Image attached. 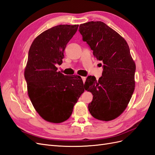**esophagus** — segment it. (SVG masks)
Here are the masks:
<instances>
[{"instance_id":"1","label":"esophagus","mask_w":155,"mask_h":155,"mask_svg":"<svg viewBox=\"0 0 155 155\" xmlns=\"http://www.w3.org/2000/svg\"><path fill=\"white\" fill-rule=\"evenodd\" d=\"M81 78H82V80H83V83H85V80H86V77H81Z\"/></svg>"}]
</instances>
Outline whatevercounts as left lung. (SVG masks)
<instances>
[{
    "label": "left lung",
    "mask_w": 155,
    "mask_h": 155,
    "mask_svg": "<svg viewBox=\"0 0 155 155\" xmlns=\"http://www.w3.org/2000/svg\"><path fill=\"white\" fill-rule=\"evenodd\" d=\"M83 41L103 63L98 80L89 76L85 89L93 95L88 108L97 120L110 121L125 110L133 94L136 65L126 41L104 22L90 21L79 26ZM101 66V63H100Z\"/></svg>",
    "instance_id": "left-lung-1"
}]
</instances>
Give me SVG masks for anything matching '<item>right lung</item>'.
I'll use <instances>...</instances> for the list:
<instances>
[{
  "mask_svg": "<svg viewBox=\"0 0 155 155\" xmlns=\"http://www.w3.org/2000/svg\"><path fill=\"white\" fill-rule=\"evenodd\" d=\"M78 25H61L43 31L33 41L25 70L28 94L35 110L45 120L59 124L71 116L74 105L85 91L79 76L57 72L64 51Z\"/></svg>",
  "mask_w": 155,
  "mask_h": 155,
  "instance_id": "add662e5",
  "label": "right lung"
}]
</instances>
